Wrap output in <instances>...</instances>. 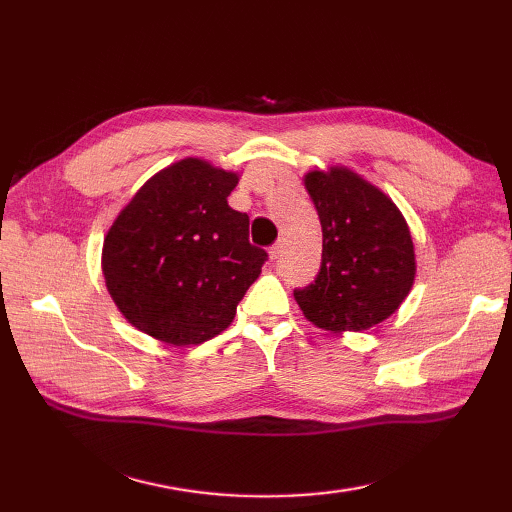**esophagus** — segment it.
<instances>
[{
  "label": "esophagus",
  "mask_w": 512,
  "mask_h": 512,
  "mask_svg": "<svg viewBox=\"0 0 512 512\" xmlns=\"http://www.w3.org/2000/svg\"><path fill=\"white\" fill-rule=\"evenodd\" d=\"M281 250H284V242H281V239H279V242H275L273 246H270V250H268L270 259H277L281 255Z\"/></svg>",
  "instance_id": "obj_1"
}]
</instances>
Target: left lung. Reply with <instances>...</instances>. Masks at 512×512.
Instances as JSON below:
<instances>
[{"label":"left lung","instance_id":"1","mask_svg":"<svg viewBox=\"0 0 512 512\" xmlns=\"http://www.w3.org/2000/svg\"><path fill=\"white\" fill-rule=\"evenodd\" d=\"M323 228L314 284L295 290L303 317L330 332H361L394 314L416 279L407 220L387 193L334 165L303 176Z\"/></svg>","mask_w":512,"mask_h":512}]
</instances>
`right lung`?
Returning a JSON list of instances; mask_svg holds the SVG:
<instances>
[{
    "instance_id": "obj_1",
    "label": "right lung",
    "mask_w": 512,
    "mask_h": 512,
    "mask_svg": "<svg viewBox=\"0 0 512 512\" xmlns=\"http://www.w3.org/2000/svg\"><path fill=\"white\" fill-rule=\"evenodd\" d=\"M239 173L182 158L151 176L103 239V277L136 330L169 345L224 332L262 273L264 248L248 242V215L228 206Z\"/></svg>"
}]
</instances>
